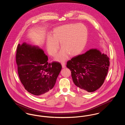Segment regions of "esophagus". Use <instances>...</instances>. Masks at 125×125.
Here are the masks:
<instances>
[{"instance_id": "obj_1", "label": "esophagus", "mask_w": 125, "mask_h": 125, "mask_svg": "<svg viewBox=\"0 0 125 125\" xmlns=\"http://www.w3.org/2000/svg\"><path fill=\"white\" fill-rule=\"evenodd\" d=\"M61 65H62L63 68H65V63L64 62H61Z\"/></svg>"}]
</instances>
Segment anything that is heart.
Listing matches in <instances>:
<instances>
[{
  "label": "heart",
  "mask_w": 125,
  "mask_h": 125,
  "mask_svg": "<svg viewBox=\"0 0 125 125\" xmlns=\"http://www.w3.org/2000/svg\"><path fill=\"white\" fill-rule=\"evenodd\" d=\"M88 39V30L83 24L72 23L55 28L52 36H48L46 48L49 54L54 56L59 49L60 42L62 50L56 57L58 60H64L69 55L74 57L83 51Z\"/></svg>",
  "instance_id": "obj_1"
}]
</instances>
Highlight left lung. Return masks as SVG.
Instances as JSON below:
<instances>
[{"label":"left lung","instance_id":"left-lung-1","mask_svg":"<svg viewBox=\"0 0 125 125\" xmlns=\"http://www.w3.org/2000/svg\"><path fill=\"white\" fill-rule=\"evenodd\" d=\"M109 65L106 54L92 49L68 61L66 66L71 72L73 83L80 90L83 92H92L104 83Z\"/></svg>","mask_w":125,"mask_h":125}]
</instances>
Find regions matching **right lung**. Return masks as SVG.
<instances>
[{
    "label": "right lung",
    "mask_w": 125,
    "mask_h": 125,
    "mask_svg": "<svg viewBox=\"0 0 125 125\" xmlns=\"http://www.w3.org/2000/svg\"><path fill=\"white\" fill-rule=\"evenodd\" d=\"M43 51L26 42L19 44L16 61L19 76L25 89L34 95L44 97L51 93L62 69L59 62L49 63Z\"/></svg>",
    "instance_id": "add662e5"
}]
</instances>
